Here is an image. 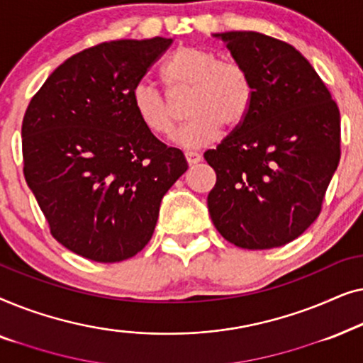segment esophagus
<instances>
[{"mask_svg": "<svg viewBox=\"0 0 363 363\" xmlns=\"http://www.w3.org/2000/svg\"><path fill=\"white\" fill-rule=\"evenodd\" d=\"M185 158H186V162L190 163V165H195V163H198L201 160V155L198 152H185Z\"/></svg>", "mask_w": 363, "mask_h": 363, "instance_id": "1", "label": "esophagus"}]
</instances>
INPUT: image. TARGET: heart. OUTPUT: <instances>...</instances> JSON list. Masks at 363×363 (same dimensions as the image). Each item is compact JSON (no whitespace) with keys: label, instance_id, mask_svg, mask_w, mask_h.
<instances>
[{"label":"heart","instance_id":"b5f03b06","mask_svg":"<svg viewBox=\"0 0 363 363\" xmlns=\"http://www.w3.org/2000/svg\"><path fill=\"white\" fill-rule=\"evenodd\" d=\"M162 77L172 96L188 91L185 112L190 117L178 128L173 142L185 148L210 145L221 128L241 127L255 99L250 72L242 64L220 59L205 49L183 46L163 66ZM133 112L155 137H170L177 122V108L165 94L147 82L132 91Z\"/></svg>","mask_w":363,"mask_h":363}]
</instances>
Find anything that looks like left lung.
Masks as SVG:
<instances>
[{"mask_svg": "<svg viewBox=\"0 0 363 363\" xmlns=\"http://www.w3.org/2000/svg\"><path fill=\"white\" fill-rule=\"evenodd\" d=\"M220 38L250 72L255 99L242 125L205 152L216 173L208 210L238 247L284 246L322 211L340 162L339 107L291 44L255 31Z\"/></svg>", "mask_w": 363, "mask_h": 363, "instance_id": "8db88e82", "label": "left lung"}]
</instances>
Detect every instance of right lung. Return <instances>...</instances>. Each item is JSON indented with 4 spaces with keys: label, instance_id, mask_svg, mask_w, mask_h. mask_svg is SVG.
Instances as JSON below:
<instances>
[{
    "label": "right lung",
    "instance_id": "add662e5",
    "mask_svg": "<svg viewBox=\"0 0 363 363\" xmlns=\"http://www.w3.org/2000/svg\"><path fill=\"white\" fill-rule=\"evenodd\" d=\"M170 38L101 43L62 62L23 118V172L69 251L97 262L140 252L160 201L186 172L182 150L138 121L132 91L172 46Z\"/></svg>",
    "mask_w": 363,
    "mask_h": 363
}]
</instances>
